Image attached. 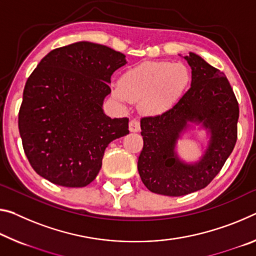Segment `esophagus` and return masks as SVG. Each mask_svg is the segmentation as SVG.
<instances>
[{
	"label": "esophagus",
	"instance_id": "34e87169",
	"mask_svg": "<svg viewBox=\"0 0 256 256\" xmlns=\"http://www.w3.org/2000/svg\"><path fill=\"white\" fill-rule=\"evenodd\" d=\"M128 128L131 132H139L140 131V123L138 120H131L128 123Z\"/></svg>",
	"mask_w": 256,
	"mask_h": 256
}]
</instances>
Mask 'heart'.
<instances>
[{
	"label": "heart",
	"instance_id": "1",
	"mask_svg": "<svg viewBox=\"0 0 256 256\" xmlns=\"http://www.w3.org/2000/svg\"><path fill=\"white\" fill-rule=\"evenodd\" d=\"M189 83L190 72L184 64L148 62L124 72L112 94L122 104L140 101L141 110L158 116L176 106Z\"/></svg>",
	"mask_w": 256,
	"mask_h": 256
}]
</instances>
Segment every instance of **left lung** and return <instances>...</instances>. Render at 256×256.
<instances>
[{
	"mask_svg": "<svg viewBox=\"0 0 256 256\" xmlns=\"http://www.w3.org/2000/svg\"><path fill=\"white\" fill-rule=\"evenodd\" d=\"M184 58L192 68V86L170 112L140 120L141 180L152 192L173 197L205 188L216 176L236 144L239 117L226 75L194 52ZM192 124L206 130L209 144L200 160L186 164L175 148Z\"/></svg>",
	"mask_w": 256,
	"mask_h": 256,
	"instance_id": "1",
	"label": "left lung"
}]
</instances>
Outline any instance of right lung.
I'll list each match as a JSON object with an SVG mask.
<instances>
[{
    "instance_id": "1",
    "label": "right lung",
    "mask_w": 256,
    "mask_h": 256,
    "mask_svg": "<svg viewBox=\"0 0 256 256\" xmlns=\"http://www.w3.org/2000/svg\"><path fill=\"white\" fill-rule=\"evenodd\" d=\"M124 64L123 54L86 40L40 60L18 117L24 150L38 176L70 188L96 179L108 144L128 134V118H110L102 109L112 72Z\"/></svg>"
}]
</instances>
